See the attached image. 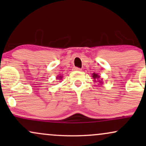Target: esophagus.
<instances>
[{
	"label": "esophagus",
	"mask_w": 146,
	"mask_h": 146,
	"mask_svg": "<svg viewBox=\"0 0 146 146\" xmlns=\"http://www.w3.org/2000/svg\"><path fill=\"white\" fill-rule=\"evenodd\" d=\"M74 70H75V71H82V68H80L79 67H75Z\"/></svg>",
	"instance_id": "obj_1"
}]
</instances>
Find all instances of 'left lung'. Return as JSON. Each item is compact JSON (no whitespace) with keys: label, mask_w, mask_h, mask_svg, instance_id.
Here are the masks:
<instances>
[{"label":"left lung","mask_w":146,"mask_h":146,"mask_svg":"<svg viewBox=\"0 0 146 146\" xmlns=\"http://www.w3.org/2000/svg\"><path fill=\"white\" fill-rule=\"evenodd\" d=\"M100 76H99V75H98V74H96V73H93V78L94 80H96V79H98L99 78H100Z\"/></svg>","instance_id":"8db88e82"}]
</instances>
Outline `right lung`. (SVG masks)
<instances>
[{"mask_svg":"<svg viewBox=\"0 0 146 146\" xmlns=\"http://www.w3.org/2000/svg\"><path fill=\"white\" fill-rule=\"evenodd\" d=\"M62 76H59V77H58V78H57V79H62Z\"/></svg>","mask_w":146,"mask_h":146,"instance_id":"add662e5","label":"right lung"}]
</instances>
